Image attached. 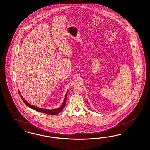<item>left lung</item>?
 I'll return each instance as SVG.
<instances>
[{"label":"left lung","mask_w":150,"mask_h":150,"mask_svg":"<svg viewBox=\"0 0 150 150\" xmlns=\"http://www.w3.org/2000/svg\"><path fill=\"white\" fill-rule=\"evenodd\" d=\"M87 103H88V104H89V103H88V101H87Z\"/></svg>","instance_id":"8db88e82"}]
</instances>
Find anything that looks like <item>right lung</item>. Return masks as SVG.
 Here are the masks:
<instances>
[{
	"label": "right lung",
	"mask_w": 150,
	"mask_h": 150,
	"mask_svg": "<svg viewBox=\"0 0 150 150\" xmlns=\"http://www.w3.org/2000/svg\"><path fill=\"white\" fill-rule=\"evenodd\" d=\"M68 91L67 92V93L65 94V96L64 100L63 103H62V105L59 108H57V109H42V108H39V107H37V106H35L33 105L32 104H30V103H29L28 102L26 101L25 99H24L23 97L22 96V95L21 94L20 92L18 89V92L20 94L21 97L22 98V100L24 101V103L27 105L29 106V108H30L31 109L34 110L35 111H39V112H42V113H47V114H49V115H57L58 113H60L62 110L63 109V108H64L65 105L66 104V100H67V93H68Z\"/></svg>",
	"instance_id": "1"
}]
</instances>
